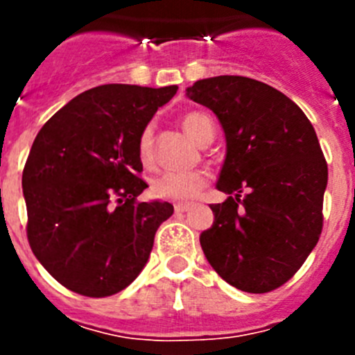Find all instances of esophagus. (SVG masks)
<instances>
[{
  "mask_svg": "<svg viewBox=\"0 0 355 355\" xmlns=\"http://www.w3.org/2000/svg\"><path fill=\"white\" fill-rule=\"evenodd\" d=\"M193 205H190V202H178V205H174V209L178 213H184V211H188V209L192 208Z\"/></svg>",
  "mask_w": 355,
  "mask_h": 355,
  "instance_id": "34e87169",
  "label": "esophagus"
}]
</instances>
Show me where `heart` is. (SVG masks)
<instances>
[{"instance_id":"1","label":"heart","mask_w":355,"mask_h":355,"mask_svg":"<svg viewBox=\"0 0 355 355\" xmlns=\"http://www.w3.org/2000/svg\"><path fill=\"white\" fill-rule=\"evenodd\" d=\"M181 126L197 144L205 146L208 140H213V122L202 112H187L181 115ZM139 158L144 165H150L155 159V130L146 126L139 135L137 142ZM208 183V175L205 172H174L165 171L150 181V193L162 200H190L202 192Z\"/></svg>"}]
</instances>
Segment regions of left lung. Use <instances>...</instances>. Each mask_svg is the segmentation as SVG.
Returning a JSON list of instances; mask_svg holds the SVG:
<instances>
[{"label": "left lung", "instance_id": "obj_1", "mask_svg": "<svg viewBox=\"0 0 355 355\" xmlns=\"http://www.w3.org/2000/svg\"><path fill=\"white\" fill-rule=\"evenodd\" d=\"M187 97L218 117L225 159L200 234L206 259L225 283L247 293L283 286L318 243L327 162L315 128L290 97L245 76H215Z\"/></svg>", "mask_w": 355, "mask_h": 355}]
</instances>
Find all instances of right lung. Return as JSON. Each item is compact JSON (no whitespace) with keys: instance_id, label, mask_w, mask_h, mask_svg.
I'll use <instances>...</instances> for the list:
<instances>
[{"instance_id":"obj_1","label":"right lung","mask_w":355,"mask_h":355,"mask_svg":"<svg viewBox=\"0 0 355 355\" xmlns=\"http://www.w3.org/2000/svg\"><path fill=\"white\" fill-rule=\"evenodd\" d=\"M178 87L110 83L85 90L49 119L23 171L26 234L40 265L74 293L110 297L146 266L171 202H139L137 142Z\"/></svg>"}]
</instances>
